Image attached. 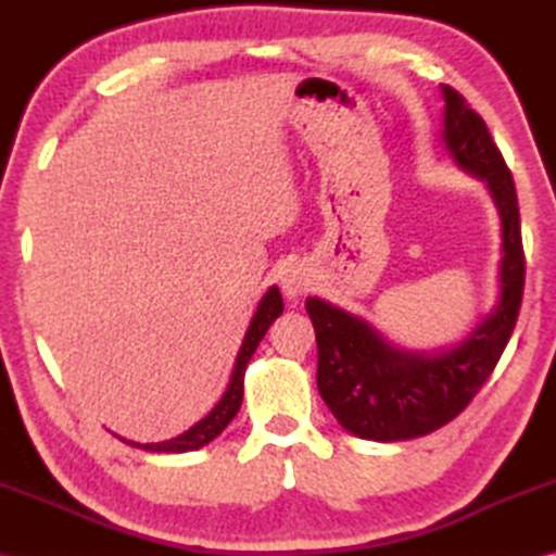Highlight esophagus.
<instances>
[{
  "mask_svg": "<svg viewBox=\"0 0 556 556\" xmlns=\"http://www.w3.org/2000/svg\"><path fill=\"white\" fill-rule=\"evenodd\" d=\"M315 285V275L311 271V267L305 265H293L285 271L281 277V291L289 301H299L303 293H308Z\"/></svg>",
  "mask_w": 556,
  "mask_h": 556,
  "instance_id": "esophagus-1",
  "label": "esophagus"
}]
</instances>
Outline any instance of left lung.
<instances>
[{
    "label": "left lung",
    "instance_id": "left-lung-1",
    "mask_svg": "<svg viewBox=\"0 0 556 556\" xmlns=\"http://www.w3.org/2000/svg\"><path fill=\"white\" fill-rule=\"evenodd\" d=\"M442 100V148L485 184L500 215V296L464 339L430 351L399 346L325 299L305 301L317 339V389L341 428L361 440H416L454 420L488 382L521 308L526 263L511 172L480 114L448 86Z\"/></svg>",
    "mask_w": 556,
    "mask_h": 556
}]
</instances>
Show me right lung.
<instances>
[{"label": "right lung", "mask_w": 556, "mask_h": 556, "mask_svg": "<svg viewBox=\"0 0 556 556\" xmlns=\"http://www.w3.org/2000/svg\"><path fill=\"white\" fill-rule=\"evenodd\" d=\"M281 313H285V301H281V293L277 287H269L265 291V296L260 299L257 308L251 317V325H248V329H245L241 349H239V353H236L233 370H231L227 389H224V394L215 404V408H212L203 420H198L193 428H188L179 437H172V440L152 442V444H140L134 440H126V437H119V434L116 437H119V440L126 444L143 448V452H152V454H184V452H195V448L210 444L236 418V413H239L241 401H243V377H245L248 363H251L255 349L260 346V341H263V337L267 334L269 325L275 323Z\"/></svg>", "instance_id": "right-lung-1"}]
</instances>
